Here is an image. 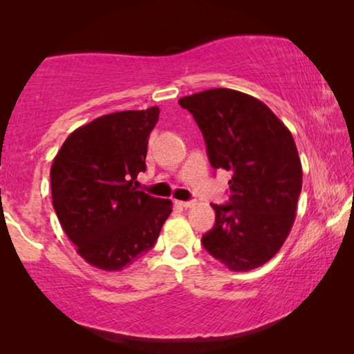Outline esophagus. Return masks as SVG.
<instances>
[{
    "label": "esophagus",
    "instance_id": "34e87169",
    "mask_svg": "<svg viewBox=\"0 0 354 354\" xmlns=\"http://www.w3.org/2000/svg\"><path fill=\"white\" fill-rule=\"evenodd\" d=\"M177 205L182 207H192V206H195V201H177Z\"/></svg>",
    "mask_w": 354,
    "mask_h": 354
}]
</instances>
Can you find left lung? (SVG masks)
Wrapping results in <instances>:
<instances>
[{
	"mask_svg": "<svg viewBox=\"0 0 354 354\" xmlns=\"http://www.w3.org/2000/svg\"><path fill=\"white\" fill-rule=\"evenodd\" d=\"M195 118L214 169L232 172L230 198L211 205L216 224L201 243L230 270L259 268L292 230L303 169L282 120L254 96L212 88L178 100Z\"/></svg>",
	"mask_w": 354,
	"mask_h": 354,
	"instance_id": "obj_1",
	"label": "left lung"
}]
</instances>
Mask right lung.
<instances>
[{"instance_id":"right-lung-1","label":"right lung","mask_w":354,"mask_h":354,"mask_svg":"<svg viewBox=\"0 0 354 354\" xmlns=\"http://www.w3.org/2000/svg\"><path fill=\"white\" fill-rule=\"evenodd\" d=\"M159 108L101 115L74 130L51 166L53 207L77 253L103 270H122L156 243L172 201L133 185L147 171L148 137Z\"/></svg>"}]
</instances>
